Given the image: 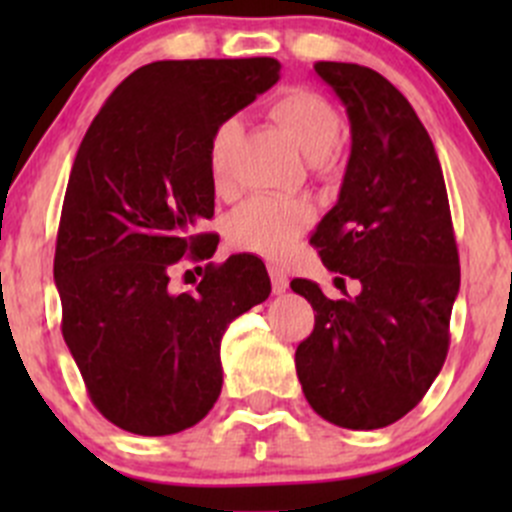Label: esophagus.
<instances>
[{
  "instance_id": "esophagus-1",
  "label": "esophagus",
  "mask_w": 512,
  "mask_h": 512,
  "mask_svg": "<svg viewBox=\"0 0 512 512\" xmlns=\"http://www.w3.org/2000/svg\"><path fill=\"white\" fill-rule=\"evenodd\" d=\"M270 280H272V292H275V294L287 292L289 277L280 270V267H270Z\"/></svg>"
}]
</instances>
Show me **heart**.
Masks as SVG:
<instances>
[{
	"mask_svg": "<svg viewBox=\"0 0 512 512\" xmlns=\"http://www.w3.org/2000/svg\"><path fill=\"white\" fill-rule=\"evenodd\" d=\"M270 116L292 136L304 156L312 160L332 156L342 138L339 111L329 98L312 89H289L280 94L272 101ZM240 133L242 123L237 118H225L210 133L208 170L218 190H225L230 183L232 151ZM312 218L314 210L307 200L257 195L232 215L230 242L270 260H285Z\"/></svg>",
	"mask_w": 512,
	"mask_h": 512,
	"instance_id": "heart-1",
	"label": "heart"
}]
</instances>
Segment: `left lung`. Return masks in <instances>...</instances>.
Returning a JSON list of instances; mask_svg holds the SVG:
<instances>
[{"instance_id":"left-lung-1","label":"left lung","mask_w":512,"mask_h":512,"mask_svg":"<svg viewBox=\"0 0 512 512\" xmlns=\"http://www.w3.org/2000/svg\"><path fill=\"white\" fill-rule=\"evenodd\" d=\"M314 71L347 108L352 153L309 242L361 292L329 299L317 282L292 280L317 312L294 364L319 416L371 431L409 414L446 361L458 247L436 148L406 96L359 64Z\"/></svg>"}]
</instances>
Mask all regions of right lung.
I'll return each instance as SVG.
<instances>
[{"label": "right lung", "instance_id": "obj_1", "mask_svg": "<svg viewBox=\"0 0 512 512\" xmlns=\"http://www.w3.org/2000/svg\"><path fill=\"white\" fill-rule=\"evenodd\" d=\"M280 81V61H153L91 121L61 208L54 282L61 332L91 401L118 428L170 436L223 389L227 324L270 297L265 265L230 257L195 292H170L180 257L208 260L213 128Z\"/></svg>", "mask_w": 512, "mask_h": 512}]
</instances>
